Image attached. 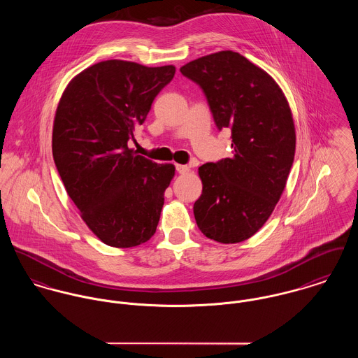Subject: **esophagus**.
<instances>
[{
    "mask_svg": "<svg viewBox=\"0 0 358 358\" xmlns=\"http://www.w3.org/2000/svg\"><path fill=\"white\" fill-rule=\"evenodd\" d=\"M176 171L179 173H189L190 172V168L187 165H182V164H176Z\"/></svg>",
    "mask_w": 358,
    "mask_h": 358,
    "instance_id": "obj_1",
    "label": "esophagus"
}]
</instances>
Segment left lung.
<instances>
[{"label":"left lung","instance_id":"8db88e82","mask_svg":"<svg viewBox=\"0 0 358 358\" xmlns=\"http://www.w3.org/2000/svg\"><path fill=\"white\" fill-rule=\"evenodd\" d=\"M180 72L203 90L217 129L231 130L234 149L231 159L198 168L196 226L220 243L246 241L272 215L293 165L289 101L268 72L232 50L199 57Z\"/></svg>","mask_w":358,"mask_h":358}]
</instances>
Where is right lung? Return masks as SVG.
Instances as JSON below:
<instances>
[{
	"instance_id": "obj_1",
	"label": "right lung",
	"mask_w": 358,
	"mask_h": 358,
	"mask_svg": "<svg viewBox=\"0 0 358 358\" xmlns=\"http://www.w3.org/2000/svg\"><path fill=\"white\" fill-rule=\"evenodd\" d=\"M173 65L106 60L78 73L60 98L53 159L69 198L99 241L134 248L156 232L173 164H157L129 148Z\"/></svg>"
}]
</instances>
